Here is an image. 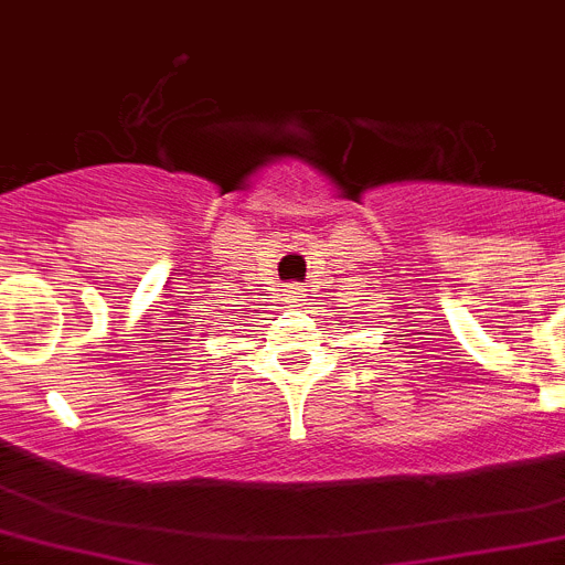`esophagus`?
Returning a JSON list of instances; mask_svg holds the SVG:
<instances>
[{
  "instance_id": "obj_1",
  "label": "esophagus",
  "mask_w": 565,
  "mask_h": 565,
  "mask_svg": "<svg viewBox=\"0 0 565 565\" xmlns=\"http://www.w3.org/2000/svg\"><path fill=\"white\" fill-rule=\"evenodd\" d=\"M287 296H290V301H298V298L305 296V287L301 284H287Z\"/></svg>"
}]
</instances>
